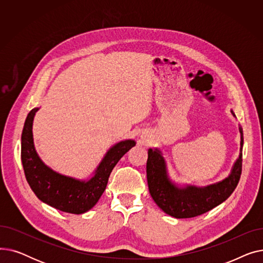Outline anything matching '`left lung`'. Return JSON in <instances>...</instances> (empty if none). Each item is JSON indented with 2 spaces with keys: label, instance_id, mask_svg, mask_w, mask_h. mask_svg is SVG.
I'll return each instance as SVG.
<instances>
[{
  "label": "left lung",
  "instance_id": "8db88e82",
  "mask_svg": "<svg viewBox=\"0 0 263 263\" xmlns=\"http://www.w3.org/2000/svg\"><path fill=\"white\" fill-rule=\"evenodd\" d=\"M232 115L236 117L231 110ZM241 133L240 155L231 172L224 180L206 186L174 183L167 174L166 162L158 148L148 149L147 181L151 197L165 213L176 218H189L201 215L224 202L237 187L242 173L243 130Z\"/></svg>",
  "mask_w": 263,
  "mask_h": 263
}]
</instances>
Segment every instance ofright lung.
Segmentation results:
<instances>
[{
	"label": "right lung",
	"mask_w": 263,
	"mask_h": 263,
	"mask_svg": "<svg viewBox=\"0 0 263 263\" xmlns=\"http://www.w3.org/2000/svg\"><path fill=\"white\" fill-rule=\"evenodd\" d=\"M39 108L27 115L21 135V160L25 178L35 195L47 204L63 212L82 214L98 202L106 187L108 177L124 154L135 146V141H121L108 149L102 161L87 180L54 172L41 161L34 146L33 120Z\"/></svg>",
	"instance_id": "1"
}]
</instances>
